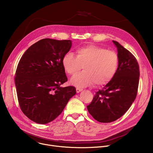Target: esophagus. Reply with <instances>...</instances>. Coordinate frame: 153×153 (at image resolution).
I'll use <instances>...</instances> for the list:
<instances>
[{
	"label": "esophagus",
	"mask_w": 153,
	"mask_h": 153,
	"mask_svg": "<svg viewBox=\"0 0 153 153\" xmlns=\"http://www.w3.org/2000/svg\"><path fill=\"white\" fill-rule=\"evenodd\" d=\"M82 90H83V89H82V88H76V92H77V93H79L81 92Z\"/></svg>",
	"instance_id": "esophagus-1"
}]
</instances>
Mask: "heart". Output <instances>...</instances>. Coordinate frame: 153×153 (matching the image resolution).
I'll list each match as a JSON object with an SVG mask.
<instances>
[{
  "instance_id": "heart-1",
  "label": "heart",
  "mask_w": 153,
  "mask_h": 153,
  "mask_svg": "<svg viewBox=\"0 0 153 153\" xmlns=\"http://www.w3.org/2000/svg\"><path fill=\"white\" fill-rule=\"evenodd\" d=\"M76 57L72 53L65 54L62 66L68 74L74 76L82 68V73L74 76L70 83L83 87L96 83L103 85L114 77L119 67V57L113 51L95 45L80 47L76 51Z\"/></svg>"
}]
</instances>
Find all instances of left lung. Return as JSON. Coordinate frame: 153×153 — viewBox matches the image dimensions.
Listing matches in <instances>:
<instances>
[{"instance_id": "obj_1", "label": "left lung", "mask_w": 153, "mask_h": 153, "mask_svg": "<svg viewBox=\"0 0 153 153\" xmlns=\"http://www.w3.org/2000/svg\"><path fill=\"white\" fill-rule=\"evenodd\" d=\"M113 42L119 57L116 74L87 106L89 113L102 123L114 122L128 110L136 97L139 82V67L135 57L119 42Z\"/></svg>"}]
</instances>
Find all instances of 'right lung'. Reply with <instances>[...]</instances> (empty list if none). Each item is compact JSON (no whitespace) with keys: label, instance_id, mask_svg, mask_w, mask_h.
Returning <instances> with one entry per match:
<instances>
[{"label":"right lung","instance_id":"add662e5","mask_svg":"<svg viewBox=\"0 0 153 153\" xmlns=\"http://www.w3.org/2000/svg\"><path fill=\"white\" fill-rule=\"evenodd\" d=\"M71 45L70 40L43 39L32 45L19 62L15 76L19 103L37 123L54 120L76 93L74 86H60L68 80L62 59Z\"/></svg>","mask_w":153,"mask_h":153}]
</instances>
